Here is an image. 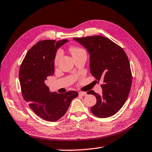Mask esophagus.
<instances>
[{"label":"esophagus","instance_id":"1","mask_svg":"<svg viewBox=\"0 0 152 152\" xmlns=\"http://www.w3.org/2000/svg\"><path fill=\"white\" fill-rule=\"evenodd\" d=\"M79 94L80 96H86L87 93L86 92H83V91H80Z\"/></svg>","mask_w":152,"mask_h":152}]
</instances>
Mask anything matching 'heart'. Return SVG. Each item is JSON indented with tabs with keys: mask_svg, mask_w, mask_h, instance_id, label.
<instances>
[{
	"mask_svg": "<svg viewBox=\"0 0 152 152\" xmlns=\"http://www.w3.org/2000/svg\"><path fill=\"white\" fill-rule=\"evenodd\" d=\"M70 52L72 53V56L78 54L81 52H86V51H85L84 49H83L82 48H80V47H71L70 48ZM61 54H62V52L60 50H59L56 52V55H55V58H54V63H55V64H57L60 57L61 56Z\"/></svg>",
	"mask_w": 152,
	"mask_h": 152,
	"instance_id": "1",
	"label": "heart"
}]
</instances>
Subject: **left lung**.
<instances>
[{"mask_svg": "<svg viewBox=\"0 0 152 152\" xmlns=\"http://www.w3.org/2000/svg\"><path fill=\"white\" fill-rule=\"evenodd\" d=\"M74 39L86 47L90 54V72L100 85L102 94L93 90L88 94L96 96V104L91 107L98 118H107L116 113L128 97L132 83V74L126 52L119 45L101 36H87Z\"/></svg>", "mask_w": 152, "mask_h": 152, "instance_id": "left-lung-1", "label": "left lung"}]
</instances>
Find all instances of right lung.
Returning <instances> with one entry per match:
<instances>
[{"mask_svg": "<svg viewBox=\"0 0 152 152\" xmlns=\"http://www.w3.org/2000/svg\"><path fill=\"white\" fill-rule=\"evenodd\" d=\"M67 39H45L38 41L24 57L19 77L23 98L29 107L41 118L50 122L57 121L64 115L72 100L78 93H50L45 83L54 72V60L57 49Z\"/></svg>", "mask_w": 152, "mask_h": 152, "instance_id": "right-lung-1", "label": "right lung"}]
</instances>
